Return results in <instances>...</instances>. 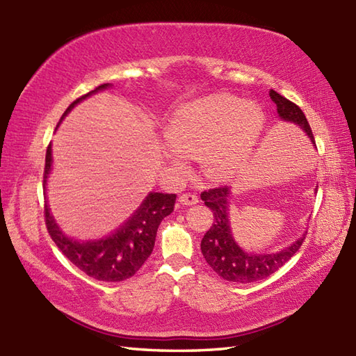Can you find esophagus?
Listing matches in <instances>:
<instances>
[{
  "instance_id": "esophagus-1",
  "label": "esophagus",
  "mask_w": 356,
  "mask_h": 356,
  "mask_svg": "<svg viewBox=\"0 0 356 356\" xmlns=\"http://www.w3.org/2000/svg\"><path fill=\"white\" fill-rule=\"evenodd\" d=\"M179 202L182 203V205H195V203L199 202V195L193 194V193H185V194L180 195Z\"/></svg>"
}]
</instances>
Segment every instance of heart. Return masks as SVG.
Here are the masks:
<instances>
[{
    "label": "heart",
    "mask_w": 356,
    "mask_h": 356,
    "mask_svg": "<svg viewBox=\"0 0 356 356\" xmlns=\"http://www.w3.org/2000/svg\"><path fill=\"white\" fill-rule=\"evenodd\" d=\"M263 113L252 102L229 95L200 97L179 107L166 127L171 142L168 156L185 165V154L200 156L211 180H229L245 168L259 142Z\"/></svg>",
    "instance_id": "heart-1"
}]
</instances>
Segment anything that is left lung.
<instances>
[{"instance_id":"1","label":"left lung","mask_w":356,"mask_h":356,"mask_svg":"<svg viewBox=\"0 0 356 356\" xmlns=\"http://www.w3.org/2000/svg\"><path fill=\"white\" fill-rule=\"evenodd\" d=\"M269 96L277 105L278 116L303 128L315 145L312 128L309 125L303 110L297 104L291 102L284 96L274 92V90H270ZM229 194L231 193L228 186L211 188V190L200 194L202 200L205 202L208 208H211L214 216L213 225H211V228L202 238V254L209 266L216 270V274L220 275L223 280L234 283L259 282V280L274 274L286 261H289L291 257L303 245L305 236L295 240L291 246H287L283 251L275 254L245 252L243 249L238 248L231 234L228 218Z\"/></svg>"}]
</instances>
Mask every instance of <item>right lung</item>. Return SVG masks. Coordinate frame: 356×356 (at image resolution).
Returning <instances> with one entry per match:
<instances>
[{
  "instance_id": "obj_1",
  "label": "right lung",
  "mask_w": 356,
  "mask_h": 356,
  "mask_svg": "<svg viewBox=\"0 0 356 356\" xmlns=\"http://www.w3.org/2000/svg\"><path fill=\"white\" fill-rule=\"evenodd\" d=\"M107 87L108 84H102L78 97L65 110L63 118L79 101ZM50 170L51 145L47 147V153H45L44 188ZM174 203H176V194L149 193L138 211L116 232L97 241H76L65 237L55 218L51 217L47 205L44 207V218L51 240L74 266L95 280L116 283L133 277L147 261L153 252L159 225L166 216L172 213Z\"/></svg>"
}]
</instances>
